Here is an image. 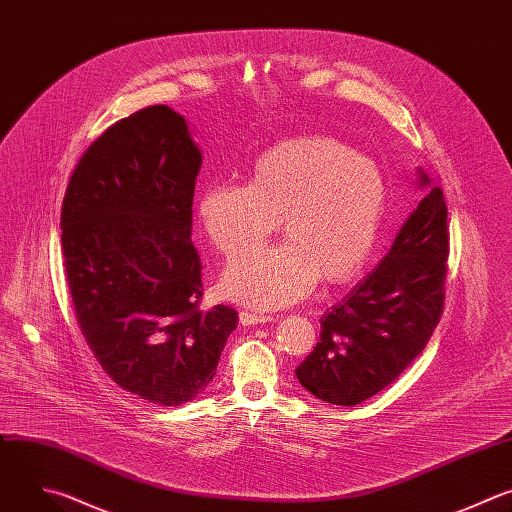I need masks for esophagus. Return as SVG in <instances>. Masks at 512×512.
<instances>
[{
  "label": "esophagus",
  "instance_id": "obj_1",
  "mask_svg": "<svg viewBox=\"0 0 512 512\" xmlns=\"http://www.w3.org/2000/svg\"><path fill=\"white\" fill-rule=\"evenodd\" d=\"M270 321H274L272 315L250 313V311H242V313H240V323H242L244 327H248V325H264V323H270Z\"/></svg>",
  "mask_w": 512,
  "mask_h": 512
}]
</instances>
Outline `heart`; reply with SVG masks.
<instances>
[{
	"instance_id": "heart-1",
	"label": "heart",
	"mask_w": 512,
	"mask_h": 512,
	"mask_svg": "<svg viewBox=\"0 0 512 512\" xmlns=\"http://www.w3.org/2000/svg\"><path fill=\"white\" fill-rule=\"evenodd\" d=\"M387 208L379 165L331 137H294L264 151L246 185L212 183L197 216L210 242L235 256L281 222L287 242L234 258L222 274L228 298L282 309L327 284L353 280L371 260Z\"/></svg>"
}]
</instances>
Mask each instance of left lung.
<instances>
[{
  "instance_id": "obj_1",
  "label": "left lung",
  "mask_w": 512,
  "mask_h": 512,
  "mask_svg": "<svg viewBox=\"0 0 512 512\" xmlns=\"http://www.w3.org/2000/svg\"><path fill=\"white\" fill-rule=\"evenodd\" d=\"M426 197L387 256L321 319V341L296 367L300 385L335 405H357L393 383L430 341L444 311L448 208L420 169Z\"/></svg>"
}]
</instances>
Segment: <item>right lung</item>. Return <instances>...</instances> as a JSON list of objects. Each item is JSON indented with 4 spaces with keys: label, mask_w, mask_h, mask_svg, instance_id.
Segmentation results:
<instances>
[{
    "label": "right lung",
    "mask_w": 512,
    "mask_h": 512,
    "mask_svg": "<svg viewBox=\"0 0 512 512\" xmlns=\"http://www.w3.org/2000/svg\"><path fill=\"white\" fill-rule=\"evenodd\" d=\"M201 151L181 115L147 107L80 157L62 203V254L80 331L117 385L161 405L216 375L238 313L201 309L191 206Z\"/></svg>",
    "instance_id": "1"
}]
</instances>
